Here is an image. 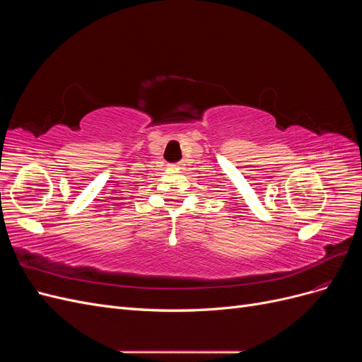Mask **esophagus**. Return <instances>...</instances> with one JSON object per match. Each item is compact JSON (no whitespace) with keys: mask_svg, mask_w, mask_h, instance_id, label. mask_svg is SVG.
<instances>
[{"mask_svg":"<svg viewBox=\"0 0 362 362\" xmlns=\"http://www.w3.org/2000/svg\"><path fill=\"white\" fill-rule=\"evenodd\" d=\"M172 168L173 169H181L182 168V163H175V164H172Z\"/></svg>","mask_w":362,"mask_h":362,"instance_id":"1","label":"esophagus"}]
</instances>
